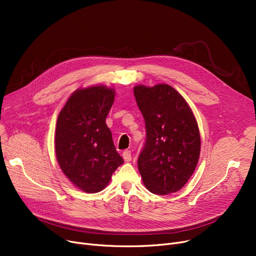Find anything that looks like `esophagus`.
<instances>
[{
	"mask_svg": "<svg viewBox=\"0 0 256 256\" xmlns=\"http://www.w3.org/2000/svg\"><path fill=\"white\" fill-rule=\"evenodd\" d=\"M122 156H124V160H126V162H130L132 160V154L130 150H124L122 154Z\"/></svg>",
	"mask_w": 256,
	"mask_h": 256,
	"instance_id": "1",
	"label": "esophagus"
}]
</instances>
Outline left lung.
Masks as SVG:
<instances>
[{"instance_id":"8db88e82","label":"left lung","mask_w":256,"mask_h":256,"mask_svg":"<svg viewBox=\"0 0 256 256\" xmlns=\"http://www.w3.org/2000/svg\"><path fill=\"white\" fill-rule=\"evenodd\" d=\"M145 120L146 141L138 169L147 190L158 195L178 192L189 180L200 154V135L191 108L167 84L134 88Z\"/></svg>"}]
</instances>
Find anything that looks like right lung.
Instances as JSON below:
<instances>
[{
  "label": "right lung",
  "instance_id": "1",
  "mask_svg": "<svg viewBox=\"0 0 256 256\" xmlns=\"http://www.w3.org/2000/svg\"><path fill=\"white\" fill-rule=\"evenodd\" d=\"M114 98V89L106 86L78 89L58 116L57 160L66 178L86 193L104 189L124 163L106 124Z\"/></svg>",
  "mask_w": 256,
  "mask_h": 256
}]
</instances>
